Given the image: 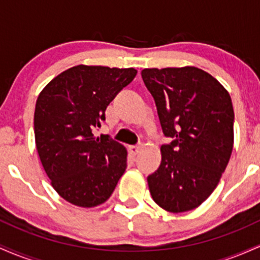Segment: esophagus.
I'll return each instance as SVG.
<instances>
[{
  "mask_svg": "<svg viewBox=\"0 0 260 260\" xmlns=\"http://www.w3.org/2000/svg\"><path fill=\"white\" fill-rule=\"evenodd\" d=\"M140 149H142V147H140V145H131V147L128 148V150H129V153L132 154L133 156H136V155L140 151Z\"/></svg>",
  "mask_w": 260,
  "mask_h": 260,
  "instance_id": "1",
  "label": "esophagus"
}]
</instances>
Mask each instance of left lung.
<instances>
[{
    "label": "left lung",
    "instance_id": "8db88e82",
    "mask_svg": "<svg viewBox=\"0 0 260 260\" xmlns=\"http://www.w3.org/2000/svg\"><path fill=\"white\" fill-rule=\"evenodd\" d=\"M162 132L161 164L148 176L154 202L170 213L198 208L214 192L234 148L231 96L213 76L192 66L145 68Z\"/></svg>",
    "mask_w": 260,
    "mask_h": 260
}]
</instances>
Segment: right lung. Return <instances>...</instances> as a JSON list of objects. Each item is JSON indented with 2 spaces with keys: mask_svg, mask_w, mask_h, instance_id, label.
Returning a JSON list of instances; mask_svg holds the SVG:
<instances>
[{
  "mask_svg": "<svg viewBox=\"0 0 260 260\" xmlns=\"http://www.w3.org/2000/svg\"><path fill=\"white\" fill-rule=\"evenodd\" d=\"M134 68L74 66L39 94L34 113L35 144L52 187L77 207L103 204L127 168V150L92 131L105 110L136 77Z\"/></svg>",
  "mask_w": 260,
  "mask_h": 260,
  "instance_id": "right-lung-1",
  "label": "right lung"
}]
</instances>
